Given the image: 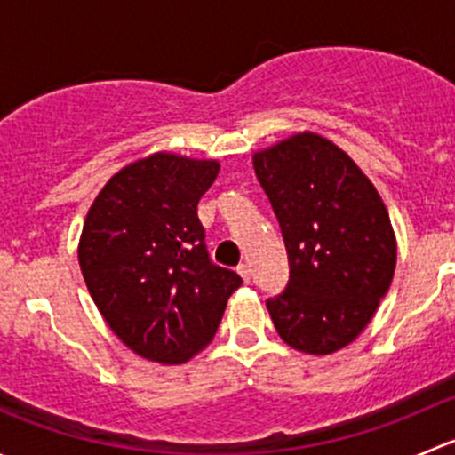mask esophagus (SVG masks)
<instances>
[{
  "mask_svg": "<svg viewBox=\"0 0 455 455\" xmlns=\"http://www.w3.org/2000/svg\"><path fill=\"white\" fill-rule=\"evenodd\" d=\"M237 273H240V277L244 279L246 283L251 282V266L249 264H240V266H237Z\"/></svg>",
  "mask_w": 455,
  "mask_h": 455,
  "instance_id": "34e87169",
  "label": "esophagus"
}]
</instances>
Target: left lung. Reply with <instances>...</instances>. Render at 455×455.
Returning <instances> with one entry per match:
<instances>
[{"label":"left lung","instance_id":"8db88e82","mask_svg":"<svg viewBox=\"0 0 455 455\" xmlns=\"http://www.w3.org/2000/svg\"><path fill=\"white\" fill-rule=\"evenodd\" d=\"M288 253V283L266 299L279 337L308 355L355 341L392 283L396 240L383 200L355 160L297 134L253 156Z\"/></svg>","mask_w":455,"mask_h":455}]
</instances>
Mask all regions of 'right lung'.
Instances as JSON below:
<instances>
[{
    "instance_id": "1",
    "label": "right lung",
    "mask_w": 455,
    "mask_h": 455,
    "mask_svg": "<svg viewBox=\"0 0 455 455\" xmlns=\"http://www.w3.org/2000/svg\"><path fill=\"white\" fill-rule=\"evenodd\" d=\"M215 160L154 154L109 178L87 211L79 264L96 308L136 355L185 363L218 332L242 277L213 264L198 202Z\"/></svg>"
}]
</instances>
